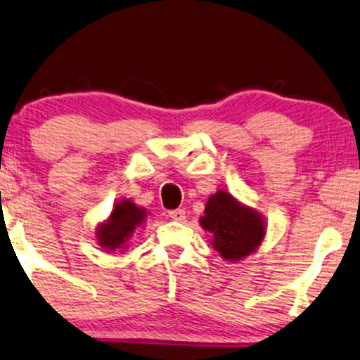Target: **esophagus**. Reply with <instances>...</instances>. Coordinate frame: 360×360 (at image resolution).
<instances>
[{"label":"esophagus","instance_id":"1","mask_svg":"<svg viewBox=\"0 0 360 360\" xmlns=\"http://www.w3.org/2000/svg\"><path fill=\"white\" fill-rule=\"evenodd\" d=\"M169 218L175 219V221H181V219H185V210L176 208V210H172V211H169Z\"/></svg>","mask_w":360,"mask_h":360}]
</instances>
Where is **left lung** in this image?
Wrapping results in <instances>:
<instances>
[{
	"instance_id": "8db88e82",
	"label": "left lung",
	"mask_w": 360,
	"mask_h": 360,
	"mask_svg": "<svg viewBox=\"0 0 360 360\" xmlns=\"http://www.w3.org/2000/svg\"><path fill=\"white\" fill-rule=\"evenodd\" d=\"M200 223L213 234V248L226 260L252 254L265 236L262 216L238 203L226 191L211 196Z\"/></svg>"
}]
</instances>
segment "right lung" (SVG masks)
Returning <instances> with one entry per match:
<instances>
[{"mask_svg":"<svg viewBox=\"0 0 360 360\" xmlns=\"http://www.w3.org/2000/svg\"><path fill=\"white\" fill-rule=\"evenodd\" d=\"M144 219L146 210L136 206L129 200H121L120 203H116L110 219L98 229V244L110 250L122 248L137 226L144 223Z\"/></svg>","mask_w":360,"mask_h":360,"instance_id":"add662e5","label":"right lung"}]
</instances>
